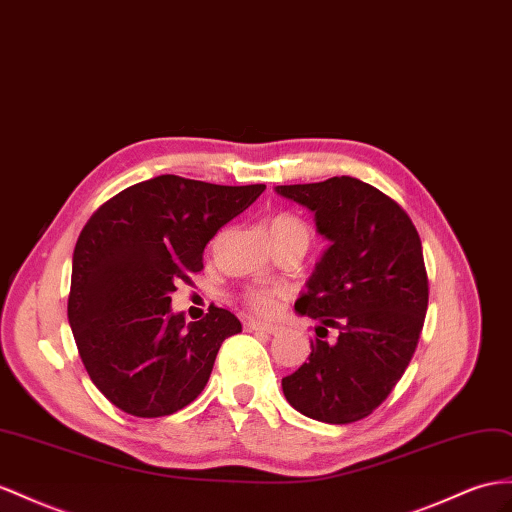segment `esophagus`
Instances as JSON below:
<instances>
[{"label": "esophagus", "mask_w": 512, "mask_h": 512, "mask_svg": "<svg viewBox=\"0 0 512 512\" xmlns=\"http://www.w3.org/2000/svg\"><path fill=\"white\" fill-rule=\"evenodd\" d=\"M246 326H248V331H255V333H268V335H274V333H279V331H281V326H277V324L255 322V320H251V322H248Z\"/></svg>", "instance_id": "1"}]
</instances>
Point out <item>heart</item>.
I'll return each mask as SVG.
<instances>
[{
  "mask_svg": "<svg viewBox=\"0 0 512 512\" xmlns=\"http://www.w3.org/2000/svg\"><path fill=\"white\" fill-rule=\"evenodd\" d=\"M268 233L274 246L298 244L307 248L311 238L307 222L300 216L287 214V212L274 214L268 220ZM279 296H281L279 290H274V287H246V290L240 294V300L248 311L257 313V316H270V313L279 305Z\"/></svg>",
  "mask_w": 512,
  "mask_h": 512,
  "instance_id": "heart-1",
  "label": "heart"
}]
</instances>
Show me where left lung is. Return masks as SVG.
Wrapping results in <instances>:
<instances>
[{"label":"left lung","instance_id":"obj_1","mask_svg":"<svg viewBox=\"0 0 512 512\" xmlns=\"http://www.w3.org/2000/svg\"><path fill=\"white\" fill-rule=\"evenodd\" d=\"M316 214L331 240L296 311L318 320L309 361L283 378L296 411L352 424L381 406L402 378L428 309L422 240L404 209L355 177L277 186ZM338 337L326 340L328 329Z\"/></svg>","mask_w":512,"mask_h":512}]
</instances>
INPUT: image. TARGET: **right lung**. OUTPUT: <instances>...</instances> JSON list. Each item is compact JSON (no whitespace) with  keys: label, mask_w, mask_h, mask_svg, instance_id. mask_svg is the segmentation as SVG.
<instances>
[{"label":"right lung","mask_w":512,"mask_h":512,"mask_svg":"<svg viewBox=\"0 0 512 512\" xmlns=\"http://www.w3.org/2000/svg\"><path fill=\"white\" fill-rule=\"evenodd\" d=\"M264 190L160 175L114 194L88 218L73 253L69 324L90 381L121 411L164 417L188 406L207 385L220 344L242 331L214 305L188 324L170 313V292L192 285L207 242Z\"/></svg>","instance_id":"right-lung-1"}]
</instances>
